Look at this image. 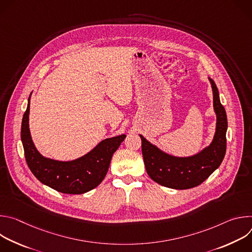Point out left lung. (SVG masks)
Instances as JSON below:
<instances>
[{
	"mask_svg": "<svg viewBox=\"0 0 252 252\" xmlns=\"http://www.w3.org/2000/svg\"><path fill=\"white\" fill-rule=\"evenodd\" d=\"M213 94V111L217 116L215 132L209 146L190 157H175L158 149L147 138H141V152L150 177L160 186L173 189H188L202 184L221 164L226 152L227 118L220 99L217 85L208 77Z\"/></svg>",
	"mask_w": 252,
	"mask_h": 252,
	"instance_id": "8db88e82",
	"label": "left lung"
}]
</instances>
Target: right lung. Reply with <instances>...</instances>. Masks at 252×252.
I'll list each match as a JSON object with an SVG mask.
<instances>
[{
	"mask_svg": "<svg viewBox=\"0 0 252 252\" xmlns=\"http://www.w3.org/2000/svg\"><path fill=\"white\" fill-rule=\"evenodd\" d=\"M24 114L21 139L27 163L39 181L49 188L67 194H82L96 188L109 170L112 157L126 138V134L101 140L85 156L73 160H57L40 154L32 139L29 116L30 100Z\"/></svg>",
	"mask_w": 252,
	"mask_h": 252,
	"instance_id": "1",
	"label": "right lung"
}]
</instances>
